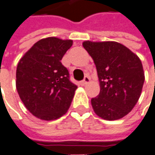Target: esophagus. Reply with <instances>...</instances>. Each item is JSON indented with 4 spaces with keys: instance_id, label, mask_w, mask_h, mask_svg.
Instances as JSON below:
<instances>
[{
    "instance_id": "1",
    "label": "esophagus",
    "mask_w": 155,
    "mask_h": 155,
    "mask_svg": "<svg viewBox=\"0 0 155 155\" xmlns=\"http://www.w3.org/2000/svg\"><path fill=\"white\" fill-rule=\"evenodd\" d=\"M90 80H91V79H90L89 76H85L84 80L81 82V86H85L86 84H88V83L90 82Z\"/></svg>"
}]
</instances>
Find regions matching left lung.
I'll return each mask as SVG.
<instances>
[{
    "label": "left lung",
    "instance_id": "obj_1",
    "mask_svg": "<svg viewBox=\"0 0 155 155\" xmlns=\"http://www.w3.org/2000/svg\"><path fill=\"white\" fill-rule=\"evenodd\" d=\"M82 45L94 61L99 80V94L91 100L94 112L107 120L121 119L141 96L145 80L141 60L119 42L86 41Z\"/></svg>",
    "mask_w": 155,
    "mask_h": 155
}]
</instances>
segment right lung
I'll list each match as a JSON object with an SVG mask.
<instances>
[{
  "instance_id": "1",
  "label": "right lung",
  "mask_w": 155,
  "mask_h": 155,
  "mask_svg": "<svg viewBox=\"0 0 155 155\" xmlns=\"http://www.w3.org/2000/svg\"><path fill=\"white\" fill-rule=\"evenodd\" d=\"M72 40L47 37L35 43L19 60L16 88L26 108L38 119L54 120L67 113L77 86L61 60Z\"/></svg>"
}]
</instances>
